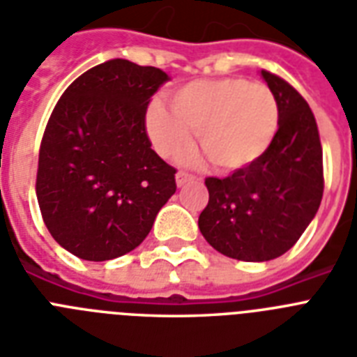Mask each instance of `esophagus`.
Instances as JSON below:
<instances>
[{
  "instance_id": "1",
  "label": "esophagus",
  "mask_w": 357,
  "mask_h": 357,
  "mask_svg": "<svg viewBox=\"0 0 357 357\" xmlns=\"http://www.w3.org/2000/svg\"><path fill=\"white\" fill-rule=\"evenodd\" d=\"M194 179H196V176L185 172V170H179V172L176 174V183H178V187H183V185L190 183Z\"/></svg>"
}]
</instances>
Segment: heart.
Masks as SVG:
<instances>
[{
	"mask_svg": "<svg viewBox=\"0 0 357 357\" xmlns=\"http://www.w3.org/2000/svg\"><path fill=\"white\" fill-rule=\"evenodd\" d=\"M170 112L161 104L149 109V133L165 158L190 146V132L211 165L238 170L255 163L279 130V104L264 84L245 78H216L185 84L170 95Z\"/></svg>",
	"mask_w": 357,
	"mask_h": 357,
	"instance_id": "b5f03b06",
	"label": "heart"
}]
</instances>
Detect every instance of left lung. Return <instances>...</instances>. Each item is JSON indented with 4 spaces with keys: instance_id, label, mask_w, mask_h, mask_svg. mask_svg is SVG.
<instances>
[{
    "instance_id": "obj_1",
    "label": "left lung",
    "mask_w": 357,
    "mask_h": 357,
    "mask_svg": "<svg viewBox=\"0 0 357 357\" xmlns=\"http://www.w3.org/2000/svg\"><path fill=\"white\" fill-rule=\"evenodd\" d=\"M279 104V130L255 163L227 178H207L208 204L198 220L208 244L229 259L264 262L297 244L324 190L319 130L303 95L262 69Z\"/></svg>"
}]
</instances>
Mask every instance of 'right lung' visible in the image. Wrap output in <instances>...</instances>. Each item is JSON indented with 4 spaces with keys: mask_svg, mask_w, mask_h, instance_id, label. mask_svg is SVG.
Here are the masks:
<instances>
[{
    "mask_svg": "<svg viewBox=\"0 0 357 357\" xmlns=\"http://www.w3.org/2000/svg\"><path fill=\"white\" fill-rule=\"evenodd\" d=\"M170 77L113 58L69 84L47 121L38 155L43 224L84 260L137 248L169 198L178 170L152 150L146 109Z\"/></svg>",
    "mask_w": 357,
    "mask_h": 357,
    "instance_id": "1",
    "label": "right lung"
}]
</instances>
